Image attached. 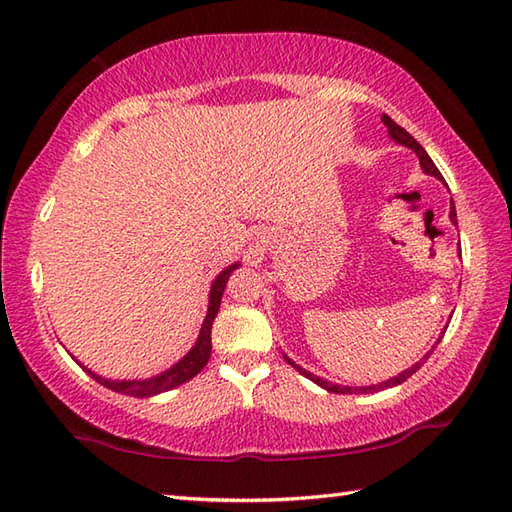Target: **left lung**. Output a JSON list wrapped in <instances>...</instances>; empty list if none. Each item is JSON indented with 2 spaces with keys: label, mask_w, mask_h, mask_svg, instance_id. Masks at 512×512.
<instances>
[{
  "label": "left lung",
  "mask_w": 512,
  "mask_h": 512,
  "mask_svg": "<svg viewBox=\"0 0 512 512\" xmlns=\"http://www.w3.org/2000/svg\"><path fill=\"white\" fill-rule=\"evenodd\" d=\"M383 123L387 125V129H389V136L396 140V143H400V145H405V147H409V149H413L416 151V156L420 158V165H422V169H424V173H431V176H436L438 180H442V173L438 171V167L433 165V160L429 158V154L427 151L422 149V145L418 143L416 138H413L407 129H402L394 118H389L387 114H383ZM449 217H451V222L453 224H458V215H455V204H453V200H451V213H449ZM449 328V325H447ZM447 328L442 330V334H440V339H438V343L442 341V336H444V332H447ZM436 343V345H438ZM436 345L431 347V352L436 350ZM429 352V354H431ZM429 354L427 356H422L420 358V363H416L413 367H409V369H405V372L402 374H398V376H394V378H389V380H385V383H380V385H369V387H341V385H334V383H328V380H323V378H319V376H314V374H310V372H306V369H301L299 365H295L290 361V358L286 356V361L297 369V372H301L303 376L306 378H310L312 383H317L319 387H323V389H328V391H332V394H374V391H380V389H387V387H394V385H400V383H405V380L409 378V376H413L418 372V369L422 367V363H427V358H429Z\"/></svg>",
  "instance_id": "obj_1"
}]
</instances>
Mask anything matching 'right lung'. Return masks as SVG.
Returning <instances> with one entry per match:
<instances>
[{"mask_svg":"<svg viewBox=\"0 0 512 512\" xmlns=\"http://www.w3.org/2000/svg\"><path fill=\"white\" fill-rule=\"evenodd\" d=\"M237 266L239 264L228 266L226 270H222L220 275H217V279L213 281V286H211L209 312H206V319L202 323L198 341H195L193 350L187 356H184L182 361H178L171 369H167L165 374H160L156 378H147V380H107V378H101L99 374H94L92 369L83 367V365L81 367L96 380V383H101L112 391H118V394L136 396V398L156 396V394H160V391H169L173 387L187 383V380H191L195 374L200 372V369H204L206 363H209V358H211V325H213V319L217 317V310H220V301H222V295H224L226 281H228V277H231V273Z\"/></svg>","mask_w":512,"mask_h":512,"instance_id":"add662e5","label":"right lung"}]
</instances>
